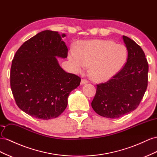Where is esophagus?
Returning a JSON list of instances; mask_svg holds the SVG:
<instances>
[{"label":"esophagus","mask_w":157,"mask_h":157,"mask_svg":"<svg viewBox=\"0 0 157 157\" xmlns=\"http://www.w3.org/2000/svg\"><path fill=\"white\" fill-rule=\"evenodd\" d=\"M89 82V81L86 79H82V81H81V85L85 84V83H87Z\"/></svg>","instance_id":"esophagus-1"}]
</instances>
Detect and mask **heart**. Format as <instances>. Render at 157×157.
<instances>
[{
    "label": "heart",
    "mask_w": 157,
    "mask_h": 157,
    "mask_svg": "<svg viewBox=\"0 0 157 157\" xmlns=\"http://www.w3.org/2000/svg\"><path fill=\"white\" fill-rule=\"evenodd\" d=\"M126 47L109 40L79 41L76 49H71L68 60L76 72L89 67V74L94 80L104 82L117 74L126 64Z\"/></svg>",
    "instance_id": "b5f03b06"
}]
</instances>
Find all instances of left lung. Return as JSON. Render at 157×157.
<instances>
[{"label": "left lung", "mask_w": 157, "mask_h": 157, "mask_svg": "<svg viewBox=\"0 0 157 157\" xmlns=\"http://www.w3.org/2000/svg\"><path fill=\"white\" fill-rule=\"evenodd\" d=\"M128 60L119 72L108 82L97 85L91 102L98 115L118 118L136 110L148 85L149 65L141 47L125 35Z\"/></svg>", "instance_id": "1"}]
</instances>
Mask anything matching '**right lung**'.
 I'll list each match as a JSON object with an SVG mask.
<instances>
[{"label": "right lung", "instance_id": "right-lung-1", "mask_svg": "<svg viewBox=\"0 0 157 157\" xmlns=\"http://www.w3.org/2000/svg\"><path fill=\"white\" fill-rule=\"evenodd\" d=\"M65 34L41 31L19 48L12 62L10 87L16 103L24 113L38 119L59 116L68 105L70 92L81 78L66 72L56 57L68 56L62 41Z\"/></svg>", "mask_w": 157, "mask_h": 157}]
</instances>
